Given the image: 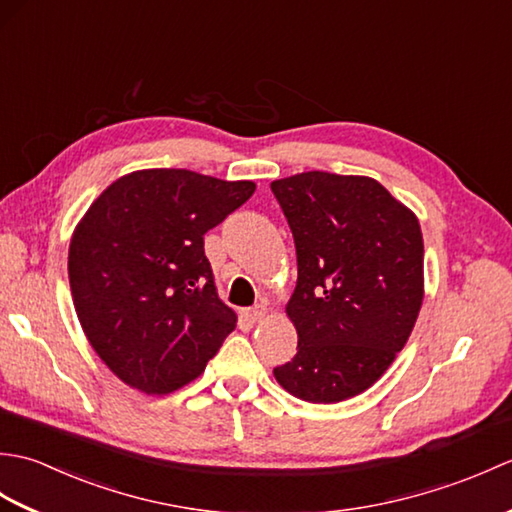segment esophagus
<instances>
[{
	"label": "esophagus",
	"instance_id": "obj_1",
	"mask_svg": "<svg viewBox=\"0 0 512 512\" xmlns=\"http://www.w3.org/2000/svg\"><path fill=\"white\" fill-rule=\"evenodd\" d=\"M266 312H268L266 303H257V306L244 310V317H246L248 321H253V323H255V321H262V319L266 317Z\"/></svg>",
	"mask_w": 512,
	"mask_h": 512
}]
</instances>
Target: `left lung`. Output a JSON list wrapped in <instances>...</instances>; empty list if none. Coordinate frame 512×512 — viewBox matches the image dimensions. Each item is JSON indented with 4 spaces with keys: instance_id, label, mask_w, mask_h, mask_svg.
<instances>
[{
    "instance_id": "left-lung-1",
    "label": "left lung",
    "mask_w": 512,
    "mask_h": 512,
    "mask_svg": "<svg viewBox=\"0 0 512 512\" xmlns=\"http://www.w3.org/2000/svg\"><path fill=\"white\" fill-rule=\"evenodd\" d=\"M297 248L286 306L297 354L277 383L308 402L372 387L416 325L424 297L418 217L367 176L306 171L270 184Z\"/></svg>"
}]
</instances>
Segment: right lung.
<instances>
[{"mask_svg": "<svg viewBox=\"0 0 512 512\" xmlns=\"http://www.w3.org/2000/svg\"><path fill=\"white\" fill-rule=\"evenodd\" d=\"M253 193L250 180L143 169L112 182L76 224L68 253L76 317L129 387L171 394L198 378L235 330L204 233Z\"/></svg>", "mask_w": 512, "mask_h": 512, "instance_id": "add662e5", "label": "right lung"}]
</instances>
